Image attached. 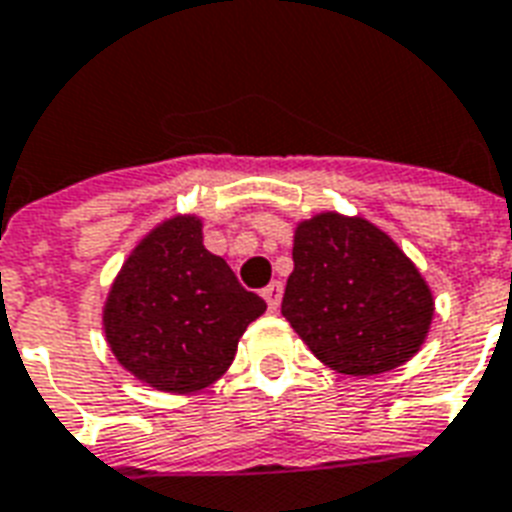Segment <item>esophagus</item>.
I'll list each match as a JSON object with an SVG mask.
<instances>
[{
  "instance_id": "1",
  "label": "esophagus",
  "mask_w": 512,
  "mask_h": 512,
  "mask_svg": "<svg viewBox=\"0 0 512 512\" xmlns=\"http://www.w3.org/2000/svg\"><path fill=\"white\" fill-rule=\"evenodd\" d=\"M261 297L267 299V307H270L272 313H278L280 299H283V283H278V280H272L270 286L261 291Z\"/></svg>"
}]
</instances>
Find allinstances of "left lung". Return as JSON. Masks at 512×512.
<instances>
[{
	"label": "left lung",
	"mask_w": 512,
	"mask_h": 512,
	"mask_svg": "<svg viewBox=\"0 0 512 512\" xmlns=\"http://www.w3.org/2000/svg\"><path fill=\"white\" fill-rule=\"evenodd\" d=\"M291 259L280 313L326 367L367 378L421 351L432 288L380 226L337 210L315 213L294 229Z\"/></svg>",
	"instance_id": "1"
}]
</instances>
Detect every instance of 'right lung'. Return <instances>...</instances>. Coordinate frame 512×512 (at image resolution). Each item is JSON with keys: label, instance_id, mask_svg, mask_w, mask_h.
<instances>
[{"label": "right lung", "instance_id": "1", "mask_svg": "<svg viewBox=\"0 0 512 512\" xmlns=\"http://www.w3.org/2000/svg\"><path fill=\"white\" fill-rule=\"evenodd\" d=\"M267 302L202 242V218L175 213L145 234L115 275L102 329L115 361L164 394H194L232 367Z\"/></svg>", "mask_w": 512, "mask_h": 512}]
</instances>
